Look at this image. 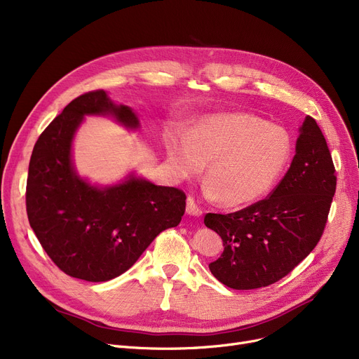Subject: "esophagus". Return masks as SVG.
Returning a JSON list of instances; mask_svg holds the SVG:
<instances>
[{"label":"esophagus","mask_w":359,"mask_h":359,"mask_svg":"<svg viewBox=\"0 0 359 359\" xmlns=\"http://www.w3.org/2000/svg\"><path fill=\"white\" fill-rule=\"evenodd\" d=\"M186 212L189 215H195V217H199L202 214V210L199 208V205L191 196L186 201Z\"/></svg>","instance_id":"34e87169"}]
</instances>
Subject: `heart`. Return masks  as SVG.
Masks as SVG:
<instances>
[{"mask_svg": "<svg viewBox=\"0 0 359 359\" xmlns=\"http://www.w3.org/2000/svg\"><path fill=\"white\" fill-rule=\"evenodd\" d=\"M168 165L182 177L198 176L205 164V191L230 208L266 196L291 160L287 132L249 113H217L199 121L187 137L165 142Z\"/></svg>", "mask_w": 359, "mask_h": 359, "instance_id": "obj_1", "label": "heart"}]
</instances>
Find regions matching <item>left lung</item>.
<instances>
[{
  "label": "left lung",
  "instance_id": "1",
  "mask_svg": "<svg viewBox=\"0 0 359 359\" xmlns=\"http://www.w3.org/2000/svg\"><path fill=\"white\" fill-rule=\"evenodd\" d=\"M285 176L268 198L231 214H206L224 253L212 275L233 290H255L287 276L323 236L336 191V170L318 125L307 116Z\"/></svg>",
  "mask_w": 359,
  "mask_h": 359
}]
</instances>
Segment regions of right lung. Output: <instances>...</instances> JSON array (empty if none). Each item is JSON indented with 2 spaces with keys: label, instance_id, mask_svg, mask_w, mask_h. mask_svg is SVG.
<instances>
[{
  "label": "right lung",
  "instance_id": "1",
  "mask_svg": "<svg viewBox=\"0 0 359 359\" xmlns=\"http://www.w3.org/2000/svg\"><path fill=\"white\" fill-rule=\"evenodd\" d=\"M84 115H113L129 128L138 126L135 113L113 104L104 90L74 99L34 144L26 211L43 250L64 273L104 282L128 271L161 231L177 227L186 195L135 177L104 189L80 179L72 168L71 142Z\"/></svg>",
  "mask_w": 359,
  "mask_h": 359
}]
</instances>
